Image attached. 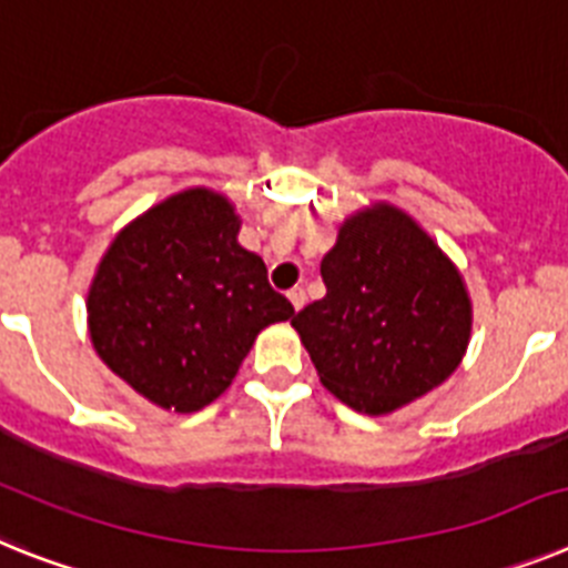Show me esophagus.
<instances>
[{
	"instance_id": "1",
	"label": "esophagus",
	"mask_w": 568,
	"mask_h": 568,
	"mask_svg": "<svg viewBox=\"0 0 568 568\" xmlns=\"http://www.w3.org/2000/svg\"><path fill=\"white\" fill-rule=\"evenodd\" d=\"M288 300H292V306H294V312H300V308L306 306V292H303V288H292V292H288Z\"/></svg>"
}]
</instances>
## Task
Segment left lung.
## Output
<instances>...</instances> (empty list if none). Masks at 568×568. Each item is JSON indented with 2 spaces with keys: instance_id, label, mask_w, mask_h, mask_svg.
Wrapping results in <instances>:
<instances>
[{
  "instance_id": "obj_1",
  "label": "left lung",
  "mask_w": 568,
  "mask_h": 568,
  "mask_svg": "<svg viewBox=\"0 0 568 568\" xmlns=\"http://www.w3.org/2000/svg\"><path fill=\"white\" fill-rule=\"evenodd\" d=\"M326 297L292 317L321 384L387 416L454 375L470 341L462 274L413 216L378 202L352 213L321 262Z\"/></svg>"
}]
</instances>
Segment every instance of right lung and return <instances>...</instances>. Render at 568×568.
I'll return each mask as SVG.
<instances>
[{
  "mask_svg": "<svg viewBox=\"0 0 568 568\" xmlns=\"http://www.w3.org/2000/svg\"><path fill=\"white\" fill-rule=\"evenodd\" d=\"M225 195L190 187L130 222L94 271L85 312L100 361L175 413L231 387L256 335L294 317Z\"/></svg>",
  "mask_w": 568,
  "mask_h": 568,
  "instance_id": "add662e5",
  "label": "right lung"
}]
</instances>
